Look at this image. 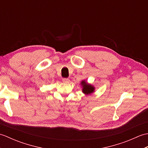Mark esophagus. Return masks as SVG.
Returning <instances> with one entry per match:
<instances>
[{
    "label": "esophagus",
    "instance_id": "34e87169",
    "mask_svg": "<svg viewBox=\"0 0 148 148\" xmlns=\"http://www.w3.org/2000/svg\"><path fill=\"white\" fill-rule=\"evenodd\" d=\"M62 81L64 83H69V82H70V80H69L68 78H64V79H62Z\"/></svg>",
    "mask_w": 148,
    "mask_h": 148
}]
</instances>
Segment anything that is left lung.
I'll return each mask as SVG.
<instances>
[{
  "label": "left lung",
  "instance_id": "8db88e82",
  "mask_svg": "<svg viewBox=\"0 0 148 148\" xmlns=\"http://www.w3.org/2000/svg\"><path fill=\"white\" fill-rule=\"evenodd\" d=\"M81 86H82V92L86 95H91L95 90V88L92 84L88 83L87 81L83 80L81 82Z\"/></svg>",
  "mask_w": 148,
  "mask_h": 148
}]
</instances>
